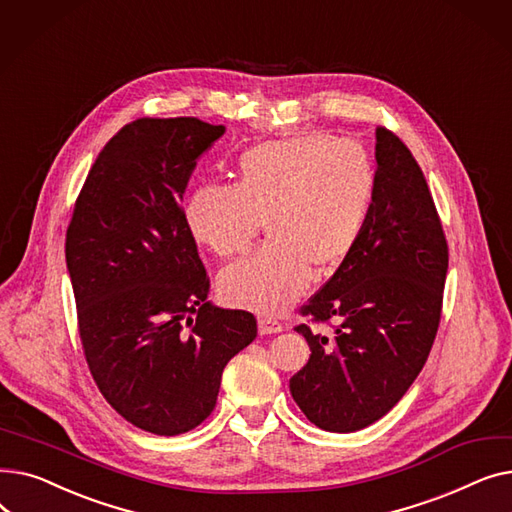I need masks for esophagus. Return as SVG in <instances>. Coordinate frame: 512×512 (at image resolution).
<instances>
[{
  "instance_id": "obj_1",
  "label": "esophagus",
  "mask_w": 512,
  "mask_h": 512,
  "mask_svg": "<svg viewBox=\"0 0 512 512\" xmlns=\"http://www.w3.org/2000/svg\"><path fill=\"white\" fill-rule=\"evenodd\" d=\"M284 330V326L280 324L278 319H274V317H261L259 319V334L261 336H267V334H278V332H282Z\"/></svg>"
}]
</instances>
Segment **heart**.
I'll return each instance as SVG.
<instances>
[{
    "label": "heart",
    "instance_id": "1",
    "mask_svg": "<svg viewBox=\"0 0 512 512\" xmlns=\"http://www.w3.org/2000/svg\"><path fill=\"white\" fill-rule=\"evenodd\" d=\"M378 186L369 151L351 139L301 134L251 147L232 186L207 184L184 205L197 245L218 257L247 253L267 228V245L222 274V297L236 307L280 313L348 259L367 224Z\"/></svg>",
    "mask_w": 512,
    "mask_h": 512
}]
</instances>
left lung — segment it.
<instances>
[{
    "instance_id": "left-lung-1",
    "label": "left lung",
    "mask_w": 512,
    "mask_h": 512,
    "mask_svg": "<svg viewBox=\"0 0 512 512\" xmlns=\"http://www.w3.org/2000/svg\"><path fill=\"white\" fill-rule=\"evenodd\" d=\"M378 186L355 251L303 315L330 324L294 330L311 348L290 378L305 417L326 432H357L382 419L411 388L438 334L448 242L432 193L409 147L375 128Z\"/></svg>"
}]
</instances>
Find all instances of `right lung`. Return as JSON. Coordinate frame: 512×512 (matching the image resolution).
Returning <instances> with one entry per match:
<instances>
[{"instance_id":"add662e5","label":"right lung","mask_w":512,"mask_h":512,"mask_svg":"<svg viewBox=\"0 0 512 512\" xmlns=\"http://www.w3.org/2000/svg\"><path fill=\"white\" fill-rule=\"evenodd\" d=\"M224 130L197 118L126 124L97 155L66 230L93 380L155 436L203 423L226 363L257 336L253 313L207 301L209 276L182 218L186 182Z\"/></svg>"}]
</instances>
